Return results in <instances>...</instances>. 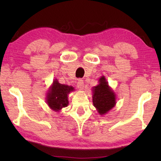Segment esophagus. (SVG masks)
Masks as SVG:
<instances>
[{
    "instance_id": "esophagus-1",
    "label": "esophagus",
    "mask_w": 161,
    "mask_h": 161,
    "mask_svg": "<svg viewBox=\"0 0 161 161\" xmlns=\"http://www.w3.org/2000/svg\"><path fill=\"white\" fill-rule=\"evenodd\" d=\"M83 83H84V82H83V80H82V79H78L77 85H78V87L79 88V89H83V86H84V84H83Z\"/></svg>"
}]
</instances>
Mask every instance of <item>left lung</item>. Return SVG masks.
<instances>
[{"instance_id":"8db88e82","label":"left lung","mask_w":161,"mask_h":161,"mask_svg":"<svg viewBox=\"0 0 161 161\" xmlns=\"http://www.w3.org/2000/svg\"><path fill=\"white\" fill-rule=\"evenodd\" d=\"M100 83L93 89V104L100 114H106L116 104L115 94L108 87L105 77H101Z\"/></svg>"}]
</instances>
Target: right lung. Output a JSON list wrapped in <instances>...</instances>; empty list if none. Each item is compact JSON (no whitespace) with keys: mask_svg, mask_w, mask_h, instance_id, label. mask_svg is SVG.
I'll return each mask as SVG.
<instances>
[{"mask_svg":"<svg viewBox=\"0 0 161 161\" xmlns=\"http://www.w3.org/2000/svg\"><path fill=\"white\" fill-rule=\"evenodd\" d=\"M73 90L74 88L72 86L61 84L58 80H55L47 93V102L48 105L54 111H59L62 108L67 107L69 103L67 94Z\"/></svg>","mask_w":161,"mask_h":161,"instance_id":"add662e5","label":"right lung"}]
</instances>
